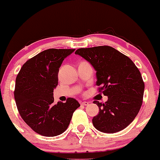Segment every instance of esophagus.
Returning <instances> with one entry per match:
<instances>
[{"label": "esophagus", "mask_w": 160, "mask_h": 160, "mask_svg": "<svg viewBox=\"0 0 160 160\" xmlns=\"http://www.w3.org/2000/svg\"><path fill=\"white\" fill-rule=\"evenodd\" d=\"M89 102H81V105H83V106L89 105Z\"/></svg>", "instance_id": "esophagus-1"}]
</instances>
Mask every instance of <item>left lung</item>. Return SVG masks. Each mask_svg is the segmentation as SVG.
Returning a JSON list of instances; mask_svg holds the SVG:
<instances>
[{"mask_svg":"<svg viewBox=\"0 0 160 160\" xmlns=\"http://www.w3.org/2000/svg\"><path fill=\"white\" fill-rule=\"evenodd\" d=\"M75 53L94 67L98 92L108 97L105 103L93 102L99 108L92 119L95 128L105 133L124 129L142 104L144 82L138 68L128 56L109 46L80 48Z\"/></svg>","mask_w":160,"mask_h":160,"instance_id":"left-lung-1","label":"left lung"}]
</instances>
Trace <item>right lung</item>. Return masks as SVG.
Instances as JSON below:
<instances>
[{
	"label": "right lung",
	"mask_w": 160,
	"mask_h": 160,
	"mask_svg": "<svg viewBox=\"0 0 160 160\" xmlns=\"http://www.w3.org/2000/svg\"><path fill=\"white\" fill-rule=\"evenodd\" d=\"M74 50L46 49L28 60L16 77L14 98L19 114L28 126L43 136L63 133L73 113L80 106L73 98H68L65 103H53L59 68Z\"/></svg>",
	"instance_id": "right-lung-1"
}]
</instances>
